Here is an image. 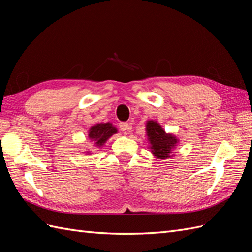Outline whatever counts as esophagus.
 Masks as SVG:
<instances>
[{
	"mask_svg": "<svg viewBox=\"0 0 252 252\" xmlns=\"http://www.w3.org/2000/svg\"><path fill=\"white\" fill-rule=\"evenodd\" d=\"M119 128L120 130L124 132L126 135L130 134L131 130H132V126L127 124V122H121V124L119 125Z\"/></svg>",
	"mask_w": 252,
	"mask_h": 252,
	"instance_id": "1",
	"label": "esophagus"
}]
</instances>
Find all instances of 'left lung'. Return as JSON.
<instances>
[{
	"label": "left lung",
	"instance_id": "1",
	"mask_svg": "<svg viewBox=\"0 0 252 252\" xmlns=\"http://www.w3.org/2000/svg\"><path fill=\"white\" fill-rule=\"evenodd\" d=\"M146 133L149 141V149L154 157L158 159H168L175 156L179 139L171 133H166L158 121L148 120L146 124Z\"/></svg>",
	"mask_w": 252,
	"mask_h": 252
}]
</instances>
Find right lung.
<instances>
[{"mask_svg":"<svg viewBox=\"0 0 252 252\" xmlns=\"http://www.w3.org/2000/svg\"><path fill=\"white\" fill-rule=\"evenodd\" d=\"M118 132L113 124L111 122H106V124H96L93 126L88 130V139L93 141L94 146L96 148H101L104 146V144L108 140L109 137H112L114 134ZM86 154H92L90 151H86Z\"/></svg>","mask_w":252,"mask_h":252,"instance_id":"add662e5","label":"right lung"}]
</instances>
